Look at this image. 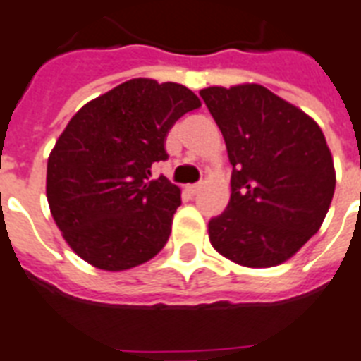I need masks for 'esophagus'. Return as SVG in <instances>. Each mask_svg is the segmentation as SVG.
Wrapping results in <instances>:
<instances>
[{
  "mask_svg": "<svg viewBox=\"0 0 361 361\" xmlns=\"http://www.w3.org/2000/svg\"><path fill=\"white\" fill-rule=\"evenodd\" d=\"M186 190H188V194L195 195L199 190H201V184H188V186H186Z\"/></svg>",
  "mask_w": 361,
  "mask_h": 361,
  "instance_id": "obj_1",
  "label": "esophagus"
}]
</instances>
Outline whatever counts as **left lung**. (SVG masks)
Here are the masks:
<instances>
[{
	"label": "left lung",
	"mask_w": 361,
	"mask_h": 361,
	"mask_svg": "<svg viewBox=\"0 0 361 361\" xmlns=\"http://www.w3.org/2000/svg\"><path fill=\"white\" fill-rule=\"evenodd\" d=\"M226 140L231 199L210 218V244L242 267L293 257L330 209L336 171L315 121L257 83L199 91Z\"/></svg>",
	"instance_id": "8db88e82"
}]
</instances>
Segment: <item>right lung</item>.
Instances as JSON below:
<instances>
[{"label":"right lung","mask_w":361,"mask_h":361,"mask_svg":"<svg viewBox=\"0 0 361 361\" xmlns=\"http://www.w3.org/2000/svg\"><path fill=\"white\" fill-rule=\"evenodd\" d=\"M199 106L184 85L135 78L72 117L48 158L46 195L83 261L117 272L166 246L180 190L164 175H149L152 164L167 160L169 128Z\"/></svg>","instance_id":"1"}]
</instances>
